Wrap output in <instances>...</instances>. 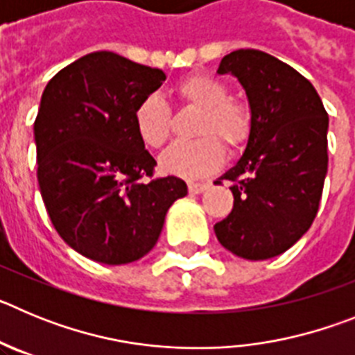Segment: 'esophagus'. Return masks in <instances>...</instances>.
<instances>
[{
	"instance_id": "1",
	"label": "esophagus",
	"mask_w": 355,
	"mask_h": 355,
	"mask_svg": "<svg viewBox=\"0 0 355 355\" xmlns=\"http://www.w3.org/2000/svg\"><path fill=\"white\" fill-rule=\"evenodd\" d=\"M208 187L209 183H199V181H190V183H188V190H190V193H202Z\"/></svg>"
}]
</instances>
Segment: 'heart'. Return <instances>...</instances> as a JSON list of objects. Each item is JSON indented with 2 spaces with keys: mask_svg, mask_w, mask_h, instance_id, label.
<instances>
[{
  "mask_svg": "<svg viewBox=\"0 0 355 355\" xmlns=\"http://www.w3.org/2000/svg\"><path fill=\"white\" fill-rule=\"evenodd\" d=\"M178 101L187 108L199 110L193 142L174 144L159 158V168L165 174L197 180L211 174L224 162V142L229 153L243 147L250 135L252 117L249 106L229 97L222 81L206 74H192L181 80L174 89ZM135 131L150 149L167 144L172 130V112L158 96H149L139 103L133 114Z\"/></svg>",
  "mask_w": 355,
  "mask_h": 355,
  "instance_id": "1",
  "label": "heart"
}]
</instances>
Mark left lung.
<instances>
[{
	"label": "left lung",
	"instance_id": "8db88e82",
	"mask_svg": "<svg viewBox=\"0 0 355 355\" xmlns=\"http://www.w3.org/2000/svg\"><path fill=\"white\" fill-rule=\"evenodd\" d=\"M216 72L245 89L252 126L241 158L216 181L233 183L234 205L215 234L240 258H274L302 238L318 211L329 115L315 87L268 53L238 49Z\"/></svg>",
	"mask_w": 355,
	"mask_h": 355
}]
</instances>
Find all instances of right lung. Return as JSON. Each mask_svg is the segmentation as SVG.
Listing matches in <instances>:
<instances>
[{
	"instance_id": "right-lung-1",
	"label": "right lung",
	"mask_w": 355,
	"mask_h": 355,
	"mask_svg": "<svg viewBox=\"0 0 355 355\" xmlns=\"http://www.w3.org/2000/svg\"><path fill=\"white\" fill-rule=\"evenodd\" d=\"M165 81L162 69L112 51L72 62L49 80L33 124L37 180L56 233L85 258L124 265L158 241L175 175L153 178L156 159L135 131L139 103Z\"/></svg>"
}]
</instances>
